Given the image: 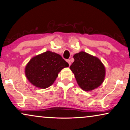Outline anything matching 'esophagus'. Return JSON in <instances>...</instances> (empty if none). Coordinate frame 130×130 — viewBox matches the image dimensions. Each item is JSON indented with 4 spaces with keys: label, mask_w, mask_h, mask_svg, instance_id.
<instances>
[{
    "label": "esophagus",
    "mask_w": 130,
    "mask_h": 130,
    "mask_svg": "<svg viewBox=\"0 0 130 130\" xmlns=\"http://www.w3.org/2000/svg\"><path fill=\"white\" fill-rule=\"evenodd\" d=\"M67 62H68V64H69V65H71V62H70V60H69V59H68V60H67Z\"/></svg>",
    "instance_id": "esophagus-1"
}]
</instances>
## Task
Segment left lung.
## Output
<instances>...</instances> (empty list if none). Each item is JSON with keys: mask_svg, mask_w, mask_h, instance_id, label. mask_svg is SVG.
<instances>
[{"mask_svg": "<svg viewBox=\"0 0 130 130\" xmlns=\"http://www.w3.org/2000/svg\"><path fill=\"white\" fill-rule=\"evenodd\" d=\"M74 62L70 68L75 75L78 86L85 91L97 88L104 82L106 69L98 57L85 52L74 55Z\"/></svg>", "mask_w": 130, "mask_h": 130, "instance_id": "obj_1", "label": "left lung"}]
</instances>
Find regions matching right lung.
Returning a JSON list of instances; mask_svg holds the SVG:
<instances>
[{
  "instance_id": "right-lung-1",
  "label": "right lung",
  "mask_w": 130,
  "mask_h": 130,
  "mask_svg": "<svg viewBox=\"0 0 130 130\" xmlns=\"http://www.w3.org/2000/svg\"><path fill=\"white\" fill-rule=\"evenodd\" d=\"M68 67L61 56L47 51L31 59L25 67V75L34 86L45 89L55 82L62 69Z\"/></svg>"
}]
</instances>
